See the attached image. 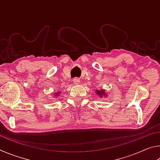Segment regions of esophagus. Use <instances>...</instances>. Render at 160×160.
Segmentation results:
<instances>
[{"instance_id":"obj_1","label":"esophagus","mask_w":160,"mask_h":160,"mask_svg":"<svg viewBox=\"0 0 160 160\" xmlns=\"http://www.w3.org/2000/svg\"><path fill=\"white\" fill-rule=\"evenodd\" d=\"M73 82L75 84H78V83L80 82V80L78 78H74V79H73Z\"/></svg>"}]
</instances>
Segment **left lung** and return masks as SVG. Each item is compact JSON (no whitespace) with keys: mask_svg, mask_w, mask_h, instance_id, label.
I'll return each mask as SVG.
<instances>
[{"mask_svg":"<svg viewBox=\"0 0 160 160\" xmlns=\"http://www.w3.org/2000/svg\"><path fill=\"white\" fill-rule=\"evenodd\" d=\"M97 94H98V95H100V97H102V96L105 95L104 90H97Z\"/></svg>","mask_w":160,"mask_h":160,"instance_id":"8db88e82","label":"left lung"}]
</instances>
